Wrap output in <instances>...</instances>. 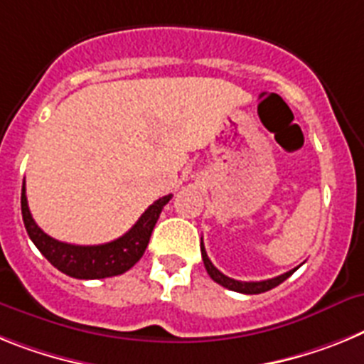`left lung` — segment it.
<instances>
[{
  "label": "left lung",
  "mask_w": 364,
  "mask_h": 364,
  "mask_svg": "<svg viewBox=\"0 0 364 364\" xmlns=\"http://www.w3.org/2000/svg\"><path fill=\"white\" fill-rule=\"evenodd\" d=\"M201 258H203L205 269H207V273L210 274V278H213L214 282H218L220 286L227 287V289H230V291L245 293V295H258V293L269 291V289L277 287L278 284H282L286 278H289L296 271V267H295V269L287 271V273L280 274V277L269 278V280H260V282H242V280H235V278H229L227 274L221 273L220 269H216L213 262L208 260L207 251H205V245H203V240H201Z\"/></svg>",
  "instance_id": "left-lung-1"
}]
</instances>
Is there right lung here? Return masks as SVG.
Here are the masks:
<instances>
[{
    "label": "right lung",
    "mask_w": 364,
    "mask_h": 364,
    "mask_svg": "<svg viewBox=\"0 0 364 364\" xmlns=\"http://www.w3.org/2000/svg\"><path fill=\"white\" fill-rule=\"evenodd\" d=\"M170 198L172 194L154 201L126 235L100 245H73L46 235L31 216L27 196H25V183L21 186V216L29 238L56 269L73 278L93 280V278H107L126 273L141 260L150 242L151 230L159 220L161 210L168 203Z\"/></svg>",
    "instance_id": "1"
}]
</instances>
